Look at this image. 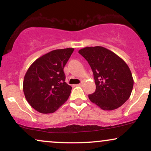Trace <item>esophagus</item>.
<instances>
[{"instance_id":"esophagus-1","label":"esophagus","mask_w":151,"mask_h":151,"mask_svg":"<svg viewBox=\"0 0 151 151\" xmlns=\"http://www.w3.org/2000/svg\"><path fill=\"white\" fill-rule=\"evenodd\" d=\"M82 85H83V82H81V83H79V84H77V86H81Z\"/></svg>"}]
</instances>
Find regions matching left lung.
<instances>
[{
  "label": "left lung",
  "mask_w": 151,
  "mask_h": 151,
  "mask_svg": "<svg viewBox=\"0 0 151 151\" xmlns=\"http://www.w3.org/2000/svg\"><path fill=\"white\" fill-rule=\"evenodd\" d=\"M92 70L96 90L90 101L103 110L116 109L131 96L133 79L129 66L117 55L103 47H86L79 51Z\"/></svg>",
  "instance_id": "8db88e82"
}]
</instances>
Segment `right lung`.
Here are the masks:
<instances>
[{
  "mask_svg": "<svg viewBox=\"0 0 151 151\" xmlns=\"http://www.w3.org/2000/svg\"><path fill=\"white\" fill-rule=\"evenodd\" d=\"M74 48L55 50L35 61L23 80L25 99L42 114L55 112L68 99L72 86L65 82L64 67Z\"/></svg>",
  "mask_w": 151,
  "mask_h": 151,
  "instance_id": "right-lung-1",
  "label": "right lung"
}]
</instances>
